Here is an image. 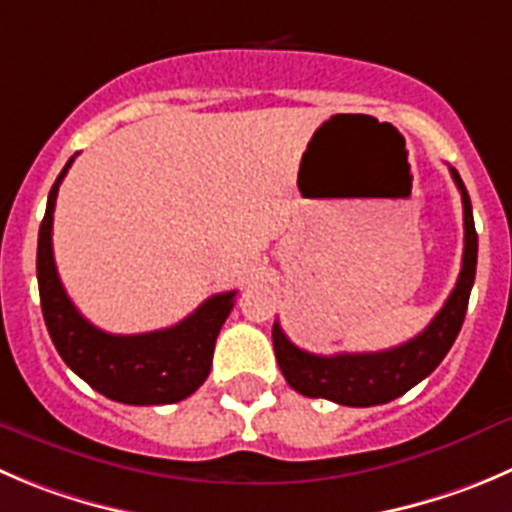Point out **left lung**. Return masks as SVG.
<instances>
[{
    "label": "left lung",
    "instance_id": "left-lung-1",
    "mask_svg": "<svg viewBox=\"0 0 512 512\" xmlns=\"http://www.w3.org/2000/svg\"><path fill=\"white\" fill-rule=\"evenodd\" d=\"M455 186L462 196V218H465V251H462V269L452 294L445 306L435 314V319L425 326L410 342L399 344L384 352L364 354H334L321 357L299 349L286 339L281 324H274V354L281 374L304 397L332 399L337 405L347 407H374L387 405L392 399L402 397L407 389L435 372L437 364L445 359L455 344L460 326L465 321L470 289L475 284V266H478V233L472 221V203L465 191L460 173L450 168Z\"/></svg>",
    "mask_w": 512,
    "mask_h": 512
}]
</instances>
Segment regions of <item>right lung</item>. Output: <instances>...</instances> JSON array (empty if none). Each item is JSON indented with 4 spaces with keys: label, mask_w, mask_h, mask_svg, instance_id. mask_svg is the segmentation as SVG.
<instances>
[{
    "label": "right lung",
    "mask_w": 512,
    "mask_h": 512,
    "mask_svg": "<svg viewBox=\"0 0 512 512\" xmlns=\"http://www.w3.org/2000/svg\"><path fill=\"white\" fill-rule=\"evenodd\" d=\"M57 175L37 241V281L52 344L67 367L92 389L123 405H173L191 397L211 372L213 347L233 309L236 291L203 301L191 316L145 334H107L92 326L67 296L52 253L57 191L72 165Z\"/></svg>",
    "instance_id": "1"
}]
</instances>
